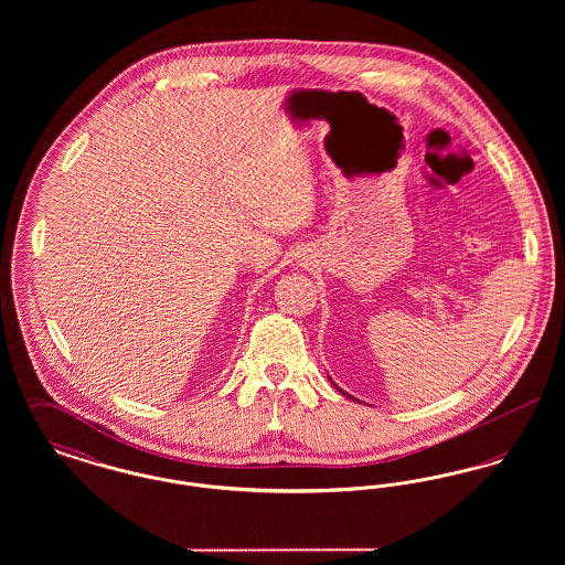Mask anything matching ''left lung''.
<instances>
[{"mask_svg": "<svg viewBox=\"0 0 565 565\" xmlns=\"http://www.w3.org/2000/svg\"><path fill=\"white\" fill-rule=\"evenodd\" d=\"M328 379H330V376H328ZM334 387H337V383H334ZM337 390H339V392H341V394H345V392H343V390H341V387H337ZM345 396H348V398H351V401H355V398H353V396H350V394H345Z\"/></svg>", "mask_w": 565, "mask_h": 565, "instance_id": "obj_1", "label": "left lung"}]
</instances>
